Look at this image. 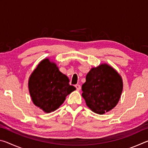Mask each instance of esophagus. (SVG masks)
I'll list each match as a JSON object with an SVG mask.
<instances>
[{
  "instance_id": "obj_1",
  "label": "esophagus",
  "mask_w": 148,
  "mask_h": 148,
  "mask_svg": "<svg viewBox=\"0 0 148 148\" xmlns=\"http://www.w3.org/2000/svg\"><path fill=\"white\" fill-rule=\"evenodd\" d=\"M75 87H76V90H77V91H79V90L81 89V86H80V85H79V84L75 85Z\"/></svg>"
}]
</instances>
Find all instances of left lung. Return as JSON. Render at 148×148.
Returning a JSON list of instances; mask_svg holds the SVG:
<instances>
[{
	"label": "left lung",
	"instance_id": "1",
	"mask_svg": "<svg viewBox=\"0 0 148 148\" xmlns=\"http://www.w3.org/2000/svg\"><path fill=\"white\" fill-rule=\"evenodd\" d=\"M82 90L87 106L95 113L103 114L118 103L123 91V80L114 69L102 64L88 72Z\"/></svg>",
	"mask_w": 148,
	"mask_h": 148
}]
</instances>
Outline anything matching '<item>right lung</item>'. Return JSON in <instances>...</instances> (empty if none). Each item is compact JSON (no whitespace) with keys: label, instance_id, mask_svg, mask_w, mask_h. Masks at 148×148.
Listing matches in <instances>:
<instances>
[{"label":"right lung","instance_id":"add662e5","mask_svg":"<svg viewBox=\"0 0 148 148\" xmlns=\"http://www.w3.org/2000/svg\"><path fill=\"white\" fill-rule=\"evenodd\" d=\"M29 90L33 103L46 113L56 110L68 95L76 90L69 79L49 59L40 62L29 79Z\"/></svg>","mask_w":148,"mask_h":148}]
</instances>
